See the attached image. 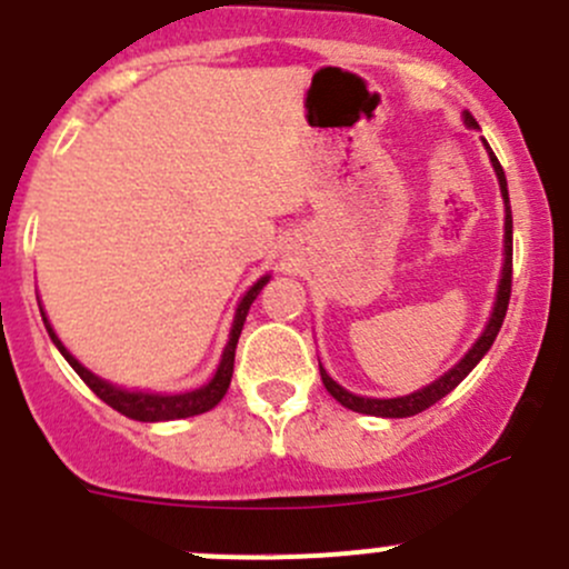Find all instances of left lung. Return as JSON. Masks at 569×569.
<instances>
[{"label":"left lung","instance_id":"left-lung-1","mask_svg":"<svg viewBox=\"0 0 569 569\" xmlns=\"http://www.w3.org/2000/svg\"><path fill=\"white\" fill-rule=\"evenodd\" d=\"M466 126H471L475 129L477 120L475 117L466 111ZM491 162H493V171H497V179H500V190H502V199H506V267H502V280H500V291H497V302H493V315L491 320H488L486 331H482V337L477 339L475 348L466 353L463 359H460L458 365H455L452 370L446 376H440L438 381H432L429 387H423V390L412 392V396H401V398H362V396H353V392H348L345 387H339L337 381L331 379V376L322 370L320 365V376H322V385H326V390L331 392L333 398H337L339 405L348 407V410L353 412H365V416H379V418H410V416H418V412L429 410L432 405H438L440 398L449 396V392L455 390V387L460 385V381L466 379V376L475 370V365L480 362L482 357L488 353V348L493 345V339H497V333H500L502 328V320H506V311H508V300H511V274H513V238H511V204H508V182H506V171H502L500 159L493 157L491 151Z\"/></svg>","mask_w":569,"mask_h":569}]
</instances>
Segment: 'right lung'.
<instances>
[{"label":"right lung","mask_w":569,"mask_h":569,"mask_svg":"<svg viewBox=\"0 0 569 569\" xmlns=\"http://www.w3.org/2000/svg\"><path fill=\"white\" fill-rule=\"evenodd\" d=\"M267 280L269 278H260L258 283H254L252 289L243 295L241 306H238V311H236V320H232L230 342H227L224 357H221V365H219V370H216V376L210 379V385L199 387V390H193V392H182V396H153V392H129V390H120V387H111L109 381H103V379H98V376L89 373V370L83 368V365L78 362V359L72 357L67 348H63L61 339L56 337V331H52L50 322H47V317L44 315L41 317H44L47 333H50V339L56 342V348L61 350V357L72 365V370H76V373L87 381L89 390H92L100 401H106L111 410H117L120 416H126V418H134V421H173V418L201 416V412L212 410V407L219 405L221 398H224L227 387H230V379H232L236 345H238V337H241L243 320H247L249 306H252L254 297L260 295V289L267 286Z\"/></svg>","instance_id":"add662e5"}]
</instances>
